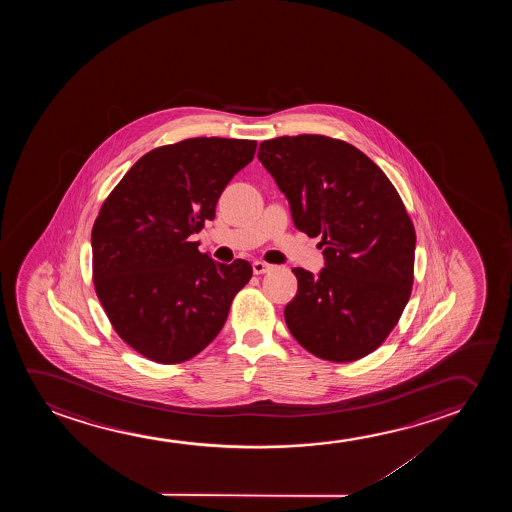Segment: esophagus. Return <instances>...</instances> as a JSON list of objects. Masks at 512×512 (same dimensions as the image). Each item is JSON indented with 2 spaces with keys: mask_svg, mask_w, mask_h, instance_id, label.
<instances>
[{
  "mask_svg": "<svg viewBox=\"0 0 512 512\" xmlns=\"http://www.w3.org/2000/svg\"><path fill=\"white\" fill-rule=\"evenodd\" d=\"M253 273L255 274H266L273 269V267L266 264V262H262V260H255L252 264Z\"/></svg>",
  "mask_w": 512,
  "mask_h": 512,
  "instance_id": "obj_1",
  "label": "esophagus"
}]
</instances>
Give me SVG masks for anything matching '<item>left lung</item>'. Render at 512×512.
Here are the masks:
<instances>
[{"instance_id":"8db88e82","label":"left lung","mask_w":512,"mask_h":512,"mask_svg":"<svg viewBox=\"0 0 512 512\" xmlns=\"http://www.w3.org/2000/svg\"><path fill=\"white\" fill-rule=\"evenodd\" d=\"M259 161L287 196L294 224L320 236L318 276L295 267L285 308L295 341L329 362H355L385 343L411 297L416 232L399 192L350 143L322 134L262 141Z\"/></svg>"}]
</instances>
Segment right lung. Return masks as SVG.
I'll return each instance as SVG.
<instances>
[{"instance_id":"1","label":"right lung","mask_w":512,"mask_h":512,"mask_svg":"<svg viewBox=\"0 0 512 512\" xmlns=\"http://www.w3.org/2000/svg\"><path fill=\"white\" fill-rule=\"evenodd\" d=\"M257 141L189 138L154 148L106 197L92 227V281L122 341L157 364L196 357L224 327L250 262H215L190 241Z\"/></svg>"}]
</instances>
